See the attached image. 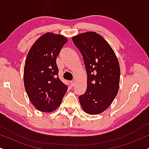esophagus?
Segmentation results:
<instances>
[{
	"label": "esophagus",
	"instance_id": "1",
	"mask_svg": "<svg viewBox=\"0 0 149 149\" xmlns=\"http://www.w3.org/2000/svg\"><path fill=\"white\" fill-rule=\"evenodd\" d=\"M70 85H71V86H72V87L74 86V85H75V81H70Z\"/></svg>",
	"mask_w": 149,
	"mask_h": 149
}]
</instances>
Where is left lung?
<instances>
[{"instance_id": "left-lung-1", "label": "left lung", "mask_w": 149, "mask_h": 149, "mask_svg": "<svg viewBox=\"0 0 149 149\" xmlns=\"http://www.w3.org/2000/svg\"><path fill=\"white\" fill-rule=\"evenodd\" d=\"M72 39L82 54L87 75L86 91L79 97L81 107L89 115L103 113L119 91L117 56L107 40L95 32L81 33Z\"/></svg>"}]
</instances>
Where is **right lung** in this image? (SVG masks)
<instances>
[{
  "label": "right lung",
  "instance_id": "obj_1",
  "mask_svg": "<svg viewBox=\"0 0 149 149\" xmlns=\"http://www.w3.org/2000/svg\"><path fill=\"white\" fill-rule=\"evenodd\" d=\"M68 41L61 34L47 32L36 40L26 57L24 87L30 102L41 112L60 107L68 87L58 77L56 58Z\"/></svg>",
  "mask_w": 149,
  "mask_h": 149
}]
</instances>
